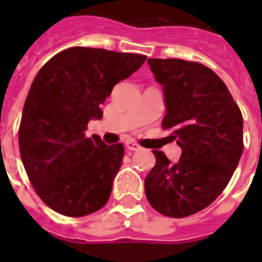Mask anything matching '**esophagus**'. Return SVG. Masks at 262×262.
Segmentation results:
<instances>
[{"instance_id":"esophagus-1","label":"esophagus","mask_w":262,"mask_h":262,"mask_svg":"<svg viewBox=\"0 0 262 262\" xmlns=\"http://www.w3.org/2000/svg\"><path fill=\"white\" fill-rule=\"evenodd\" d=\"M125 146H126V148H127V150H130V151H136V150H139V148H140V146H139V144L135 142H126Z\"/></svg>"}]
</instances>
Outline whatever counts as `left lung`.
Segmentation results:
<instances>
[{
	"label": "left lung",
	"instance_id": "obj_1",
	"mask_svg": "<svg viewBox=\"0 0 262 262\" xmlns=\"http://www.w3.org/2000/svg\"><path fill=\"white\" fill-rule=\"evenodd\" d=\"M163 85V129L181 147L177 163L154 150L144 180L148 203L170 217H185L213 202L230 181L243 154V116L214 71L195 61L148 59Z\"/></svg>",
	"mask_w": 262,
	"mask_h": 262
}]
</instances>
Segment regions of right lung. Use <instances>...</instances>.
<instances>
[{
  "label": "right lung",
  "mask_w": 262,
  "mask_h": 262,
  "mask_svg": "<svg viewBox=\"0 0 262 262\" xmlns=\"http://www.w3.org/2000/svg\"><path fill=\"white\" fill-rule=\"evenodd\" d=\"M146 56L70 48L49 60L32 82L19 126V151L36 193L57 213L81 217L103 208L125 148L86 137L114 86Z\"/></svg>",
  "instance_id": "right-lung-1"
}]
</instances>
